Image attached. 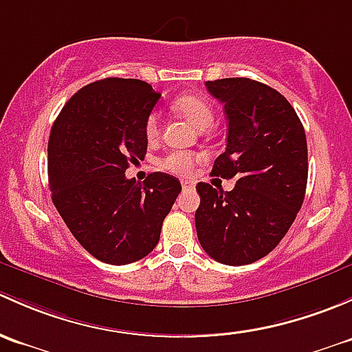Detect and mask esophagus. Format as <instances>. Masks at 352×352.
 <instances>
[{
	"mask_svg": "<svg viewBox=\"0 0 352 352\" xmlns=\"http://www.w3.org/2000/svg\"><path fill=\"white\" fill-rule=\"evenodd\" d=\"M181 186H183V191L195 190V183H191V181H181Z\"/></svg>",
	"mask_w": 352,
	"mask_h": 352,
	"instance_id": "1",
	"label": "esophagus"
}]
</instances>
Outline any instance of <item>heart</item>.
I'll list each match as a JSON object with an SVG mask.
<instances>
[{"instance_id": "1", "label": "heart", "mask_w": 352, "mask_h": 352, "mask_svg": "<svg viewBox=\"0 0 352 352\" xmlns=\"http://www.w3.org/2000/svg\"><path fill=\"white\" fill-rule=\"evenodd\" d=\"M175 110L181 115L183 118H186L188 122L191 123L197 129L205 130L208 126H212L213 123V110L205 100L201 98L188 95L181 96L175 101ZM159 125H161V120H159L157 113H151L149 118L146 122V135L149 139H155L159 133ZM200 161V157L191 152L184 151H175L169 152L164 159H162V168L168 169V171L175 173L177 176H191L195 171V166Z\"/></svg>"}]
</instances>
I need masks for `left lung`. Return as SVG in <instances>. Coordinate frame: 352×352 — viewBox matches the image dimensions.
I'll return each mask as SVG.
<instances>
[{"instance_id": "left-lung-1", "label": "left lung", "mask_w": 352, "mask_h": 352, "mask_svg": "<svg viewBox=\"0 0 352 352\" xmlns=\"http://www.w3.org/2000/svg\"><path fill=\"white\" fill-rule=\"evenodd\" d=\"M223 103L229 133L212 175L232 179V191L198 183V241L210 257L229 266L270 254L302 208L309 177L307 137L288 100L249 78L206 81Z\"/></svg>"}]
</instances>
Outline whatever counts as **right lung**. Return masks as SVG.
<instances>
[{
	"label": "right lung",
	"mask_w": 352,
	"mask_h": 352,
	"mask_svg": "<svg viewBox=\"0 0 352 352\" xmlns=\"http://www.w3.org/2000/svg\"><path fill=\"white\" fill-rule=\"evenodd\" d=\"M161 98L140 79L107 78L64 104L49 137V186L76 241L103 263H135L157 245L181 193L175 176H125L147 152L146 122Z\"/></svg>",
	"instance_id": "right-lung-1"
}]
</instances>
